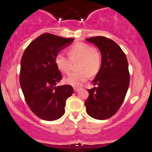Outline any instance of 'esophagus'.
I'll return each mask as SVG.
<instances>
[{
	"mask_svg": "<svg viewBox=\"0 0 152 152\" xmlns=\"http://www.w3.org/2000/svg\"><path fill=\"white\" fill-rule=\"evenodd\" d=\"M80 88H79V87H77V86H75V87H74V91H76V92L80 90Z\"/></svg>",
	"mask_w": 152,
	"mask_h": 152,
	"instance_id": "obj_1",
	"label": "esophagus"
}]
</instances>
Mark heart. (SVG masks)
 I'll return each instance as SVG.
<instances>
[{
    "label": "heart",
    "instance_id": "b5f03b06",
    "mask_svg": "<svg viewBox=\"0 0 152 152\" xmlns=\"http://www.w3.org/2000/svg\"><path fill=\"white\" fill-rule=\"evenodd\" d=\"M69 58L58 54L55 58L57 68L64 74H69L72 63L79 60L78 69L79 71L71 73L64 81L68 84L74 86H81L89 78L90 74L98 73L102 65L101 53L90 45L85 43H77L67 50Z\"/></svg>",
    "mask_w": 152,
    "mask_h": 152
}]
</instances>
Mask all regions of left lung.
<instances>
[{
  "instance_id": "obj_1",
  "label": "left lung",
  "mask_w": 152,
  "mask_h": 152,
  "mask_svg": "<svg viewBox=\"0 0 152 152\" xmlns=\"http://www.w3.org/2000/svg\"><path fill=\"white\" fill-rule=\"evenodd\" d=\"M98 47L102 53V65L92 81L96 87L85 102L87 114L99 120L114 115L123 104L129 85V72L126 56L116 43L104 36L86 38Z\"/></svg>"
}]
</instances>
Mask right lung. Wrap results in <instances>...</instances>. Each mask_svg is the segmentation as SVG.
I'll use <instances>...</instances> for the list:
<instances>
[{
	"label": "right lung",
	"instance_id": "1",
	"mask_svg": "<svg viewBox=\"0 0 152 152\" xmlns=\"http://www.w3.org/2000/svg\"><path fill=\"white\" fill-rule=\"evenodd\" d=\"M73 41L44 34L33 41L23 54L20 87L28 107L41 119L54 121L61 117L66 99L74 93L70 85H57L62 76L55 63L59 52Z\"/></svg>",
	"mask_w": 152,
	"mask_h": 152
}]
</instances>
